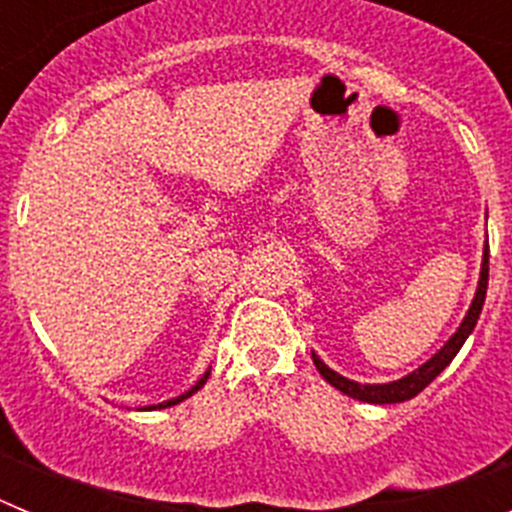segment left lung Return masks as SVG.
<instances>
[{
  "mask_svg": "<svg viewBox=\"0 0 512 512\" xmlns=\"http://www.w3.org/2000/svg\"><path fill=\"white\" fill-rule=\"evenodd\" d=\"M487 277H490V246H485V253H482V271H479V284H477V292H474V300L469 305L467 315L461 320V325L456 328L454 336L449 341L443 343V348L438 354H433L431 359L425 361L423 366H418L415 372H410L408 377L397 379V382H387V384H361L354 382V379L341 377L338 372H333L330 366L323 364L318 354H312V361L318 366L320 377L325 382H330L336 390H341L343 395L354 397V400L361 402H372V405H392V402H405V400H413L418 392H423L438 374L451 364L456 354H459V348L464 346V341L469 338V333L474 330L479 320V312H482V305H485V295H487Z\"/></svg>",
  "mask_w": 512,
  "mask_h": 512,
  "instance_id": "obj_1",
  "label": "left lung"
}]
</instances>
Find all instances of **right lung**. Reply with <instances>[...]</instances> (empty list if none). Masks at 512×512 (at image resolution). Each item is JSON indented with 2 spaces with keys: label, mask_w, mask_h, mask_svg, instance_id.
Segmentation results:
<instances>
[{
  "label": "right lung",
  "mask_w": 512,
  "mask_h": 512,
  "mask_svg": "<svg viewBox=\"0 0 512 512\" xmlns=\"http://www.w3.org/2000/svg\"><path fill=\"white\" fill-rule=\"evenodd\" d=\"M207 377H210V372H205V374H202V377H200V382H197V384H194V387H192V390H187V392H184V395H179V397H174V400H166V402H158V405H148V408H143V410H161V408H171V405H176V402H182V400H187V397H192V395H194V392H197V390H200V387H202V384H205V382H207Z\"/></svg>",
  "instance_id": "obj_1"
}]
</instances>
